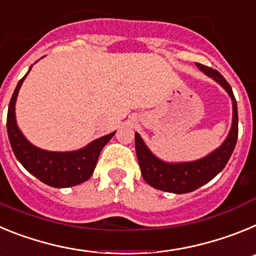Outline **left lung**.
Returning <instances> with one entry per match:
<instances>
[{
	"instance_id": "8db88e82",
	"label": "left lung",
	"mask_w": 256,
	"mask_h": 256,
	"mask_svg": "<svg viewBox=\"0 0 256 256\" xmlns=\"http://www.w3.org/2000/svg\"><path fill=\"white\" fill-rule=\"evenodd\" d=\"M196 66L209 78L216 80L232 100V126L223 144L201 159L194 162H169L151 152L141 136L136 132V154L144 180L151 187L172 194H187L204 186L220 173L234 152L238 136V112L232 88L219 72L196 62Z\"/></svg>"
}]
</instances>
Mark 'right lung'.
I'll return each mask as SVG.
<instances>
[{"instance_id":"1","label":"right lung","mask_w":256,"mask_h":256,"mask_svg":"<svg viewBox=\"0 0 256 256\" xmlns=\"http://www.w3.org/2000/svg\"><path fill=\"white\" fill-rule=\"evenodd\" d=\"M32 66L29 68L28 73L18 83L8 105V134L11 148L20 164L40 182L56 188L76 186L91 178L101 150L112 138L115 132L102 136L79 150L64 151V152L44 150L29 142L18 126L15 104L20 87L30 72Z\"/></svg>"}]
</instances>
